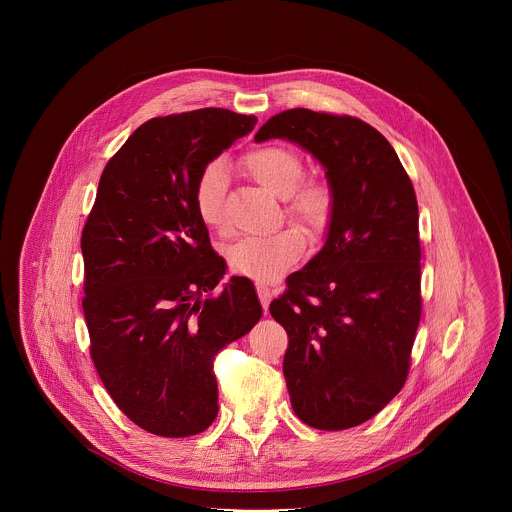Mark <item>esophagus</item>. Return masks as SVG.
<instances>
[{
  "mask_svg": "<svg viewBox=\"0 0 512 512\" xmlns=\"http://www.w3.org/2000/svg\"><path fill=\"white\" fill-rule=\"evenodd\" d=\"M257 296H259V302H261L263 310L267 312V308H269V302H271V298H273V291H271L267 285H263V283H257Z\"/></svg>",
  "mask_w": 512,
  "mask_h": 512,
  "instance_id": "obj_1",
  "label": "esophagus"
}]
</instances>
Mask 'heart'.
<instances>
[{
  "label": "heart",
  "mask_w": 512,
  "mask_h": 512,
  "mask_svg": "<svg viewBox=\"0 0 512 512\" xmlns=\"http://www.w3.org/2000/svg\"><path fill=\"white\" fill-rule=\"evenodd\" d=\"M247 172L273 196L283 198L285 214L312 237L328 231L334 216V192L322 180H304V158L285 145H263L243 160ZM229 168L223 160H210L194 180L192 202L200 221L214 231L225 229V196ZM306 253V237L289 227L265 237H245L227 249L231 271L261 283L279 279Z\"/></svg>",
  "instance_id": "b5f03b06"
}]
</instances>
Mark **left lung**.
Returning a JSON list of instances; mask_svg holds the SVG:
<instances>
[{
  "instance_id": "obj_1",
  "label": "left lung",
  "mask_w": 512,
  "mask_h": 512,
  "mask_svg": "<svg viewBox=\"0 0 512 512\" xmlns=\"http://www.w3.org/2000/svg\"><path fill=\"white\" fill-rule=\"evenodd\" d=\"M312 154L334 192L324 247L269 306L289 344L283 375L294 413L340 431L377 415L405 385L421 318L419 210L391 143L348 115L287 109L255 141Z\"/></svg>"
}]
</instances>
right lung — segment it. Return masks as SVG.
I'll use <instances>...</instances> for the list:
<instances>
[{
    "label": "right lung",
    "mask_w": 512,
    "mask_h": 512,
    "mask_svg": "<svg viewBox=\"0 0 512 512\" xmlns=\"http://www.w3.org/2000/svg\"><path fill=\"white\" fill-rule=\"evenodd\" d=\"M255 123L216 107L143 123L105 166L83 229L95 369L117 407L162 437L196 435L214 421V356L263 314L247 277L204 298L227 265L192 202L202 166Z\"/></svg>",
    "instance_id": "1"
}]
</instances>
